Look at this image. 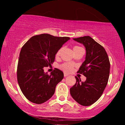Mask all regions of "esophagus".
Returning <instances> with one entry per match:
<instances>
[{"label": "esophagus", "instance_id": "esophagus-1", "mask_svg": "<svg viewBox=\"0 0 125 125\" xmlns=\"http://www.w3.org/2000/svg\"><path fill=\"white\" fill-rule=\"evenodd\" d=\"M69 74H67V73H64V77H66V76H68Z\"/></svg>", "mask_w": 125, "mask_h": 125}]
</instances>
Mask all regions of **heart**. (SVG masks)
Wrapping results in <instances>:
<instances>
[{"label": "heart", "mask_w": 125, "mask_h": 125, "mask_svg": "<svg viewBox=\"0 0 125 125\" xmlns=\"http://www.w3.org/2000/svg\"><path fill=\"white\" fill-rule=\"evenodd\" d=\"M78 48H79V47L77 46H76L74 47L73 49H74ZM61 49H60L59 51H58V52H57V53H56L57 56H58L59 55L60 53H61ZM73 65L72 63H66L62 64V65L61 66V69H62L63 71L66 72H71L72 71V68H73Z\"/></svg>", "instance_id": "obj_1"}]
</instances>
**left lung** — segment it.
<instances>
[{
	"label": "left lung",
	"mask_w": 125,
	"mask_h": 125,
	"mask_svg": "<svg viewBox=\"0 0 125 125\" xmlns=\"http://www.w3.org/2000/svg\"><path fill=\"white\" fill-rule=\"evenodd\" d=\"M73 39L83 44L86 49L85 60L77 72L83 74L86 80L82 82L75 76L76 82L70 89V93L79 104L88 106L100 98L106 86L110 62L104 47L91 37L87 36Z\"/></svg>",
	"instance_id": "obj_1"
}]
</instances>
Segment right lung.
I'll return each instance as SVG.
<instances>
[{"mask_svg":"<svg viewBox=\"0 0 125 125\" xmlns=\"http://www.w3.org/2000/svg\"><path fill=\"white\" fill-rule=\"evenodd\" d=\"M69 37L42 34L31 37L23 46L19 58L17 78L20 88L29 101L41 104L53 95L56 86L64 77L56 68L50 75L44 67L51 66L55 55Z\"/></svg>","mask_w":125,"mask_h":125,"instance_id":"obj_1","label":"right lung"}]
</instances>
